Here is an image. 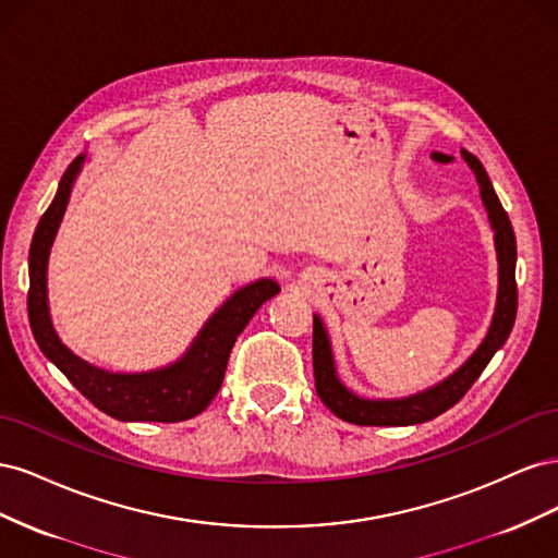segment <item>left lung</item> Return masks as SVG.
<instances>
[{"label": "left lung", "mask_w": 558, "mask_h": 558, "mask_svg": "<svg viewBox=\"0 0 558 558\" xmlns=\"http://www.w3.org/2000/svg\"><path fill=\"white\" fill-rule=\"evenodd\" d=\"M463 160L470 165V170L475 172V179L480 183V195L484 202V209L488 214V223L494 230V244H496V258H498V295H496V310L492 326L486 330V337L482 344L475 349V353L451 373L440 384H435L426 391H418L408 398H379L369 400L359 393H353L347 388L337 375L335 356L330 335L320 320L318 314H314V379H316V393L324 400L326 408L340 416L342 421L356 426H414L424 424L435 416H440L449 408L459 402L468 388L477 381L482 369L494 359V353L508 340L514 316H517V281H514V265H517V240L514 230L508 218V211L502 209L500 199L494 191L488 174L482 167V162L461 148ZM430 158L435 162H451L453 158L447 154H437L433 150Z\"/></svg>", "instance_id": "1"}]
</instances>
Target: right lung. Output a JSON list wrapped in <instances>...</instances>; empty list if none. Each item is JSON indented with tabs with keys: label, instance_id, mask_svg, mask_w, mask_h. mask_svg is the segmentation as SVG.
<instances>
[{
	"label": "right lung",
	"instance_id": "right-lung-1",
	"mask_svg": "<svg viewBox=\"0 0 558 558\" xmlns=\"http://www.w3.org/2000/svg\"><path fill=\"white\" fill-rule=\"evenodd\" d=\"M86 156H78L60 179L58 193L41 216L29 246V293L27 314L32 335L44 356L86 396L97 410L118 421H174L193 418L209 408L226 377V365L238 335L260 310L263 302L275 298L281 289L275 279H258L234 291L202 326L183 356L165 367L146 373H111L97 367L66 347L53 328L48 312V256L56 242L58 228L74 181L83 170Z\"/></svg>",
	"mask_w": 558,
	"mask_h": 558
}]
</instances>
